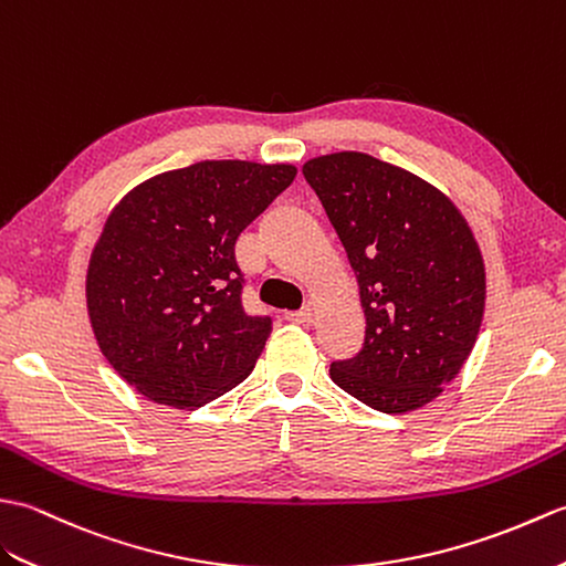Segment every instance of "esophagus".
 Here are the masks:
<instances>
[{
  "mask_svg": "<svg viewBox=\"0 0 566 566\" xmlns=\"http://www.w3.org/2000/svg\"><path fill=\"white\" fill-rule=\"evenodd\" d=\"M285 319L291 324H310L312 322V310H300V312H285Z\"/></svg>",
  "mask_w": 566,
  "mask_h": 566,
  "instance_id": "obj_1",
  "label": "esophagus"
}]
</instances>
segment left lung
Masks as SVG:
<instances>
[{
  "label": "left lung",
  "instance_id": "left-lung-1",
  "mask_svg": "<svg viewBox=\"0 0 566 566\" xmlns=\"http://www.w3.org/2000/svg\"><path fill=\"white\" fill-rule=\"evenodd\" d=\"M356 273L366 342L332 363V380L370 409L429 405L480 334L484 261L468 220L417 174L363 153L303 167Z\"/></svg>",
  "mask_w": 566,
  "mask_h": 566
}]
</instances>
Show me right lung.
Returning a JSON list of instances; mask_svg holds the SVG:
<instances>
[{
	"label": "right lung",
	"instance_id": "1",
	"mask_svg": "<svg viewBox=\"0 0 566 566\" xmlns=\"http://www.w3.org/2000/svg\"><path fill=\"white\" fill-rule=\"evenodd\" d=\"M295 174L208 159L157 174L111 210L86 271V310L98 348L135 392L196 409L254 370L271 317L242 307L234 242Z\"/></svg>",
	"mask_w": 566,
	"mask_h": 566
}]
</instances>
